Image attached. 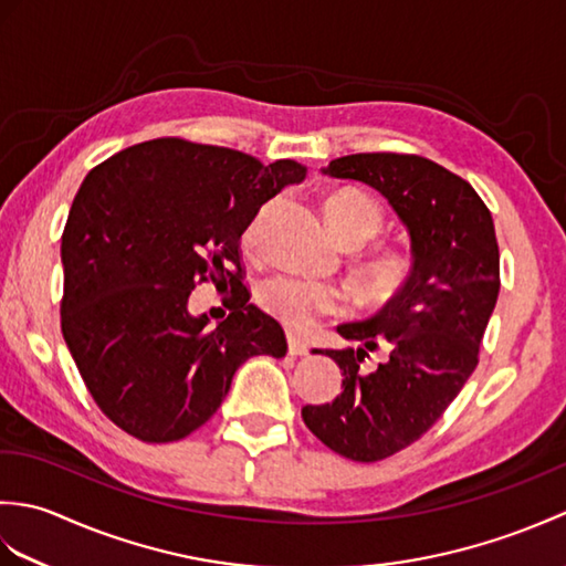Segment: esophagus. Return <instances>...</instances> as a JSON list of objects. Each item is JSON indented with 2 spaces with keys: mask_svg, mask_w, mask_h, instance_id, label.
<instances>
[{
  "mask_svg": "<svg viewBox=\"0 0 566 566\" xmlns=\"http://www.w3.org/2000/svg\"><path fill=\"white\" fill-rule=\"evenodd\" d=\"M286 345H290V355L292 357L308 355V343L304 338H298V335H286Z\"/></svg>",
  "mask_w": 566,
  "mask_h": 566,
  "instance_id": "34e87169",
  "label": "esophagus"
}]
</instances>
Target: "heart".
Masks as SVG:
<instances>
[{"instance_id":"1","label":"heart","mask_w":566,"mask_h":566,"mask_svg":"<svg viewBox=\"0 0 566 566\" xmlns=\"http://www.w3.org/2000/svg\"><path fill=\"white\" fill-rule=\"evenodd\" d=\"M268 207H264L245 231V243L255 245ZM326 219L345 245L359 248L375 240L384 228V211L379 203L355 189L335 191L326 199ZM365 286L371 296H391L411 274V262L399 250H379L363 264ZM260 304L286 328L306 331L321 316L338 314L345 306V294L333 284L306 280V276H274L260 290Z\"/></svg>"}]
</instances>
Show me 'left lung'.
Returning a JSON list of instances; mask_svg holds the SVG:
<instances>
[{
  "label": "left lung",
  "mask_w": 566,
  "mask_h": 566,
  "mask_svg": "<svg viewBox=\"0 0 566 566\" xmlns=\"http://www.w3.org/2000/svg\"><path fill=\"white\" fill-rule=\"evenodd\" d=\"M321 172L377 189L411 240L401 292L371 318L338 326L363 347L326 350L343 369V391L302 408L333 452L379 462L423 436L472 377L501 286L496 231L472 185L420 155L357 153ZM379 344L390 359L363 373L358 363Z\"/></svg>",
  "instance_id": "left-lung-1"
}]
</instances>
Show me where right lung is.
Listing matches in <instances>:
<instances>
[{
    "label": "right lung",
    "instance_id": "1",
    "mask_svg": "<svg viewBox=\"0 0 566 566\" xmlns=\"http://www.w3.org/2000/svg\"><path fill=\"white\" fill-rule=\"evenodd\" d=\"M306 179L294 160L179 138L112 155L84 177L63 231V338L104 416L143 442L187 438L252 355H286L280 323L240 282V238L262 203ZM228 266H235L231 273ZM231 283L216 329L188 314L197 281Z\"/></svg>",
    "mask_w": 566,
    "mask_h": 566
}]
</instances>
